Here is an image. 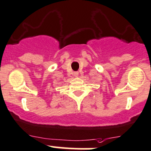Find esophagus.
Wrapping results in <instances>:
<instances>
[{"label":"esophagus","mask_w":151,"mask_h":151,"mask_svg":"<svg viewBox=\"0 0 151 151\" xmlns=\"http://www.w3.org/2000/svg\"><path fill=\"white\" fill-rule=\"evenodd\" d=\"M78 75V73H77V72H76V73H75V76H77Z\"/></svg>","instance_id":"esophagus-1"}]
</instances>
